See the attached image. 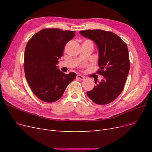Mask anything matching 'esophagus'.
<instances>
[{
    "label": "esophagus",
    "instance_id": "1",
    "mask_svg": "<svg viewBox=\"0 0 152 152\" xmlns=\"http://www.w3.org/2000/svg\"><path fill=\"white\" fill-rule=\"evenodd\" d=\"M77 78H78V79H79L80 80H84L85 79V77L84 76H82L81 75L79 74L77 75Z\"/></svg>",
    "mask_w": 152,
    "mask_h": 152
}]
</instances>
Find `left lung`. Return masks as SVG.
Returning <instances> with one entry per match:
<instances>
[{"label": "left lung", "instance_id": "1", "mask_svg": "<svg viewBox=\"0 0 152 152\" xmlns=\"http://www.w3.org/2000/svg\"><path fill=\"white\" fill-rule=\"evenodd\" d=\"M85 37L93 40L99 50L97 73L104 79L87 95L98 104L112 102L121 94L126 84L130 68L127 44L115 34L102 30L80 31Z\"/></svg>", "mask_w": 152, "mask_h": 152}]
</instances>
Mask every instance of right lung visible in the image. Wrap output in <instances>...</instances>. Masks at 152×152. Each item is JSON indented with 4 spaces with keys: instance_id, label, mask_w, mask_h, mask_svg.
<instances>
[{
    "instance_id": "right-lung-1",
    "label": "right lung",
    "mask_w": 152,
    "mask_h": 152,
    "mask_svg": "<svg viewBox=\"0 0 152 152\" xmlns=\"http://www.w3.org/2000/svg\"><path fill=\"white\" fill-rule=\"evenodd\" d=\"M75 31L45 28L28 40L24 55L26 79L33 93L44 102L52 103L61 98L66 87L75 79L56 66L66 44L73 38Z\"/></svg>"
}]
</instances>
